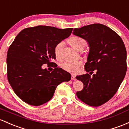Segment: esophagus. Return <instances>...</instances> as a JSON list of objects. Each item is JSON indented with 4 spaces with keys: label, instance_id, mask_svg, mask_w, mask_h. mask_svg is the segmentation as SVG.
I'll use <instances>...</instances> for the list:
<instances>
[{
    "label": "esophagus",
    "instance_id": "esophagus-1",
    "mask_svg": "<svg viewBox=\"0 0 129 129\" xmlns=\"http://www.w3.org/2000/svg\"><path fill=\"white\" fill-rule=\"evenodd\" d=\"M71 79L72 80H74V81H76V76L74 75H72L71 76Z\"/></svg>",
    "mask_w": 129,
    "mask_h": 129
}]
</instances>
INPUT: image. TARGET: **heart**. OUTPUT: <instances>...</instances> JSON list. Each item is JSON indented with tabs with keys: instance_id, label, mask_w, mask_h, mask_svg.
Segmentation results:
<instances>
[{
	"instance_id": "1",
	"label": "heart",
	"mask_w": 129,
	"mask_h": 129,
	"mask_svg": "<svg viewBox=\"0 0 129 129\" xmlns=\"http://www.w3.org/2000/svg\"><path fill=\"white\" fill-rule=\"evenodd\" d=\"M69 42L72 46L77 50L83 49L86 45V41L82 37L79 36H73L69 39ZM63 42H59L55 46L54 52L56 57H59L61 54ZM82 64V62L79 60L66 61L61 65L62 68L66 71L72 73H76L79 71Z\"/></svg>"
}]
</instances>
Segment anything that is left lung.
<instances>
[{"mask_svg": "<svg viewBox=\"0 0 129 129\" xmlns=\"http://www.w3.org/2000/svg\"><path fill=\"white\" fill-rule=\"evenodd\" d=\"M74 35L84 38L89 52L85 70L91 74L76 76L84 88L77 96L87 105L99 106L116 93L127 71V52L119 36L106 26L92 24L74 29Z\"/></svg>", "mask_w": 129, "mask_h": 129, "instance_id": "obj_1", "label": "left lung"}]
</instances>
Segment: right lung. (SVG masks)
<instances>
[{"label":"right lung","mask_w":129,"mask_h":129,"mask_svg":"<svg viewBox=\"0 0 129 129\" xmlns=\"http://www.w3.org/2000/svg\"><path fill=\"white\" fill-rule=\"evenodd\" d=\"M73 28L37 26L22 30L11 44L7 55V77L21 100L40 106L53 97L56 87L71 78L69 73L55 66L52 72L42 66L55 59L56 45L71 34Z\"/></svg>","instance_id":"right-lung-1"}]
</instances>
